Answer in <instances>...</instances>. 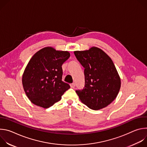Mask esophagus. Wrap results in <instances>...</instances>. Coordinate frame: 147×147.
Instances as JSON below:
<instances>
[{
	"instance_id": "esophagus-1",
	"label": "esophagus",
	"mask_w": 147,
	"mask_h": 147,
	"mask_svg": "<svg viewBox=\"0 0 147 147\" xmlns=\"http://www.w3.org/2000/svg\"><path fill=\"white\" fill-rule=\"evenodd\" d=\"M75 86H76V84H75L74 82L70 84V87H71V88H74Z\"/></svg>"
}]
</instances>
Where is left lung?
I'll use <instances>...</instances> for the list:
<instances>
[{
  "mask_svg": "<svg viewBox=\"0 0 147 147\" xmlns=\"http://www.w3.org/2000/svg\"><path fill=\"white\" fill-rule=\"evenodd\" d=\"M74 53L84 67V87L76 91L80 100L93 110L107 107L116 98L121 84L113 61L96 47Z\"/></svg>",
  "mask_w": 147,
  "mask_h": 147,
  "instance_id": "obj_1",
  "label": "left lung"
}]
</instances>
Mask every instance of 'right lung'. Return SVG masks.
<instances>
[{"label": "right lung", "mask_w": 147, "mask_h": 147, "mask_svg": "<svg viewBox=\"0 0 147 147\" xmlns=\"http://www.w3.org/2000/svg\"><path fill=\"white\" fill-rule=\"evenodd\" d=\"M70 55L67 51L47 47L32 57L23 73L22 82L25 92L32 103L49 108L70 88L69 84L62 81L61 67Z\"/></svg>", "instance_id": "add662e5"}]
</instances>
